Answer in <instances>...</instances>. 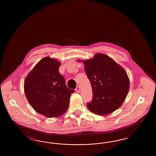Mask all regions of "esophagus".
I'll return each instance as SVG.
<instances>
[{
  "label": "esophagus",
  "instance_id": "1",
  "mask_svg": "<svg viewBox=\"0 0 156 156\" xmlns=\"http://www.w3.org/2000/svg\"><path fill=\"white\" fill-rule=\"evenodd\" d=\"M76 93H80V86H78L76 87Z\"/></svg>",
  "mask_w": 156,
  "mask_h": 156
}]
</instances>
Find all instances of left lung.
I'll return each instance as SVG.
<instances>
[{"mask_svg":"<svg viewBox=\"0 0 156 156\" xmlns=\"http://www.w3.org/2000/svg\"><path fill=\"white\" fill-rule=\"evenodd\" d=\"M90 80L93 91L92 101L87 108L96 114L104 115L118 109L129 90L126 72L109 56L96 54L93 58L81 61Z\"/></svg>","mask_w":156,"mask_h":156,"instance_id":"obj_1","label":"left lung"}]
</instances>
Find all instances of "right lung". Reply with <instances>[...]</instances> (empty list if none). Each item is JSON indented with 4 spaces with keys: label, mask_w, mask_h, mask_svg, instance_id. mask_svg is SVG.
Wrapping results in <instances>:
<instances>
[{
    "label": "right lung",
    "mask_w": 156,
    "mask_h": 156,
    "mask_svg": "<svg viewBox=\"0 0 156 156\" xmlns=\"http://www.w3.org/2000/svg\"><path fill=\"white\" fill-rule=\"evenodd\" d=\"M61 63L44 57L26 76L24 91L30 105L37 112L49 118L58 117L67 111L75 90L68 89L59 72Z\"/></svg>",
    "instance_id": "add662e5"
}]
</instances>
